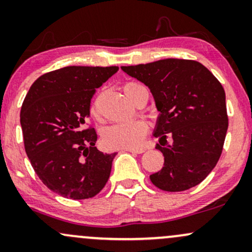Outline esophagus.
Masks as SVG:
<instances>
[{
	"label": "esophagus",
	"instance_id": "obj_1",
	"mask_svg": "<svg viewBox=\"0 0 252 252\" xmlns=\"http://www.w3.org/2000/svg\"><path fill=\"white\" fill-rule=\"evenodd\" d=\"M127 152H131V153H138V155H140V153L145 152L143 149H125Z\"/></svg>",
	"mask_w": 252,
	"mask_h": 252
}]
</instances>
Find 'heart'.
Returning <instances> with one entry per match:
<instances>
[{
  "label": "heart",
  "mask_w": 252,
  "mask_h": 252,
  "mask_svg": "<svg viewBox=\"0 0 252 252\" xmlns=\"http://www.w3.org/2000/svg\"><path fill=\"white\" fill-rule=\"evenodd\" d=\"M138 86L140 85L133 84V82L125 85L124 91L129 99L132 97L133 91ZM92 114L95 117L97 115L95 105L92 107ZM146 133L147 125L141 120L117 123L103 129L102 143L108 149H134V147L140 146Z\"/></svg>",
  "instance_id": "b5f03b06"
}]
</instances>
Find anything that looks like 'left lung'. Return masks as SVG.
<instances>
[{
  "label": "left lung",
  "mask_w": 252,
  "mask_h": 252,
  "mask_svg": "<svg viewBox=\"0 0 252 252\" xmlns=\"http://www.w3.org/2000/svg\"><path fill=\"white\" fill-rule=\"evenodd\" d=\"M121 69L150 88L160 112L153 135L164 166L151 182L167 192L202 183L220 160L229 126L223 86L193 60L164 59Z\"/></svg>",
  "instance_id": "1"
}]
</instances>
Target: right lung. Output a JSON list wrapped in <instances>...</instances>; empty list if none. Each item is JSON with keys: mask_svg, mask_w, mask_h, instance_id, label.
<instances>
[{"mask_svg": "<svg viewBox=\"0 0 252 252\" xmlns=\"http://www.w3.org/2000/svg\"><path fill=\"white\" fill-rule=\"evenodd\" d=\"M119 67L68 66L41 75L25 97L20 121L27 156L49 190L69 199L96 196L117 153L100 152L88 127L91 100Z\"/></svg>", "mask_w": 252, "mask_h": 252, "instance_id": "obj_1", "label": "right lung"}]
</instances>
